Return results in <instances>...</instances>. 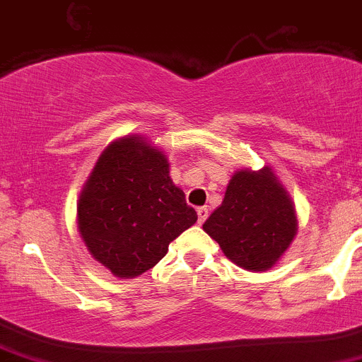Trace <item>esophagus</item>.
<instances>
[{
  "mask_svg": "<svg viewBox=\"0 0 362 362\" xmlns=\"http://www.w3.org/2000/svg\"><path fill=\"white\" fill-rule=\"evenodd\" d=\"M196 212H198V223L199 224L205 223L206 217H209V209H206V206H199V209L196 210Z\"/></svg>",
  "mask_w": 362,
  "mask_h": 362,
  "instance_id": "34e87169",
  "label": "esophagus"
}]
</instances>
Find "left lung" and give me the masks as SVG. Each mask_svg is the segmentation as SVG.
<instances>
[{"label":"left lung","instance_id":"8db88e82","mask_svg":"<svg viewBox=\"0 0 362 362\" xmlns=\"http://www.w3.org/2000/svg\"><path fill=\"white\" fill-rule=\"evenodd\" d=\"M203 230L238 267L267 270L292 244L297 217L292 199L269 168L258 173L237 171Z\"/></svg>","mask_w":362,"mask_h":362}]
</instances>
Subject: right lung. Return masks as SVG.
<instances>
[{
    "instance_id": "obj_1",
    "label": "right lung",
    "mask_w": 362,
    "mask_h": 362,
    "mask_svg": "<svg viewBox=\"0 0 362 362\" xmlns=\"http://www.w3.org/2000/svg\"><path fill=\"white\" fill-rule=\"evenodd\" d=\"M196 219L170 178L166 156L139 138L104 150L77 203V228L88 251L118 278L152 269Z\"/></svg>"
}]
</instances>
